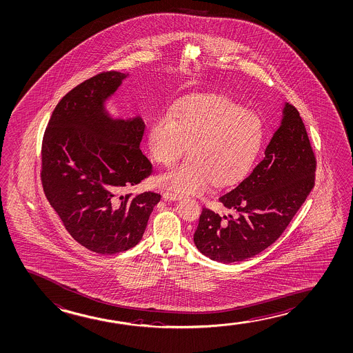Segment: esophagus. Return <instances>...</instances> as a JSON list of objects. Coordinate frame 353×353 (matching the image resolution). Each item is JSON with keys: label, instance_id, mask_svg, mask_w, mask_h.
<instances>
[{"label": "esophagus", "instance_id": "obj_1", "mask_svg": "<svg viewBox=\"0 0 353 353\" xmlns=\"http://www.w3.org/2000/svg\"><path fill=\"white\" fill-rule=\"evenodd\" d=\"M181 197H183V196L180 195V194H176V192H170V191L163 192L164 201H178L180 200Z\"/></svg>", "mask_w": 353, "mask_h": 353}]
</instances>
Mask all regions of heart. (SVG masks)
Returning a JSON list of instances; mask_svg holds the SVG:
<instances>
[{
  "label": "heart",
  "mask_w": 353,
  "mask_h": 353,
  "mask_svg": "<svg viewBox=\"0 0 353 353\" xmlns=\"http://www.w3.org/2000/svg\"><path fill=\"white\" fill-rule=\"evenodd\" d=\"M264 139L263 121L232 99L205 96L180 101L153 121L148 145L158 163L170 167L159 183L184 194H200L212 181L225 188L251 169Z\"/></svg>",
  "instance_id": "obj_1"
}]
</instances>
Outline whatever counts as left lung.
<instances>
[{
	"mask_svg": "<svg viewBox=\"0 0 353 353\" xmlns=\"http://www.w3.org/2000/svg\"><path fill=\"white\" fill-rule=\"evenodd\" d=\"M316 159L300 113L290 103L264 157L225 194L229 216L203 208L194 242L201 253L221 263L254 257L276 241L316 183Z\"/></svg>",
	"mask_w": 353,
	"mask_h": 353,
	"instance_id": "obj_1",
	"label": "left lung"
}]
</instances>
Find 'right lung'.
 <instances>
[{"label":"right lung","mask_w":353,"mask_h":353,"mask_svg":"<svg viewBox=\"0 0 353 353\" xmlns=\"http://www.w3.org/2000/svg\"><path fill=\"white\" fill-rule=\"evenodd\" d=\"M125 74L108 70L62 97L43 137L41 184L75 241L92 252L113 254L137 246L161 195L125 189L152 174L140 150L141 118L113 121L103 101Z\"/></svg>","instance_id":"obj_1"}]
</instances>
